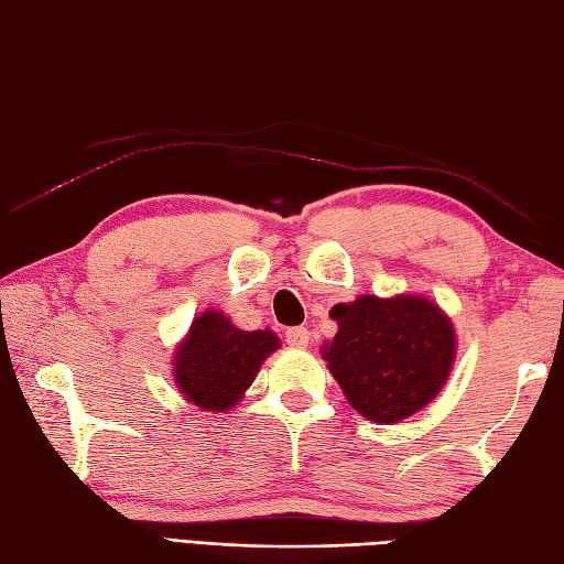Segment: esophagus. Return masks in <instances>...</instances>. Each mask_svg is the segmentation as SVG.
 Here are the masks:
<instances>
[{"label":"esophagus","instance_id":"1","mask_svg":"<svg viewBox=\"0 0 564 564\" xmlns=\"http://www.w3.org/2000/svg\"><path fill=\"white\" fill-rule=\"evenodd\" d=\"M284 340H286V346H292V348H306L308 346V328H304V326L286 328Z\"/></svg>","mask_w":564,"mask_h":564}]
</instances>
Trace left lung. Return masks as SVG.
Returning a JSON list of instances; mask_svg holds the SVG:
<instances>
[{
	"label": "left lung",
	"instance_id": "obj_1",
	"mask_svg": "<svg viewBox=\"0 0 564 564\" xmlns=\"http://www.w3.org/2000/svg\"><path fill=\"white\" fill-rule=\"evenodd\" d=\"M336 338L321 352L367 421L397 423L438 397L455 360V328L426 296L362 294L336 304Z\"/></svg>",
	"mask_w": 564,
	"mask_h": 564
}]
</instances>
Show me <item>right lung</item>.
I'll return each mask as SVG.
<instances>
[{
    "instance_id": "1",
    "label": "right lung",
    "mask_w": 564,
    "mask_h": 564,
    "mask_svg": "<svg viewBox=\"0 0 564 564\" xmlns=\"http://www.w3.org/2000/svg\"><path fill=\"white\" fill-rule=\"evenodd\" d=\"M280 348L272 330H240L216 308L192 321L175 350L172 377L187 401L204 411H228L243 399L260 365Z\"/></svg>"
}]
</instances>
